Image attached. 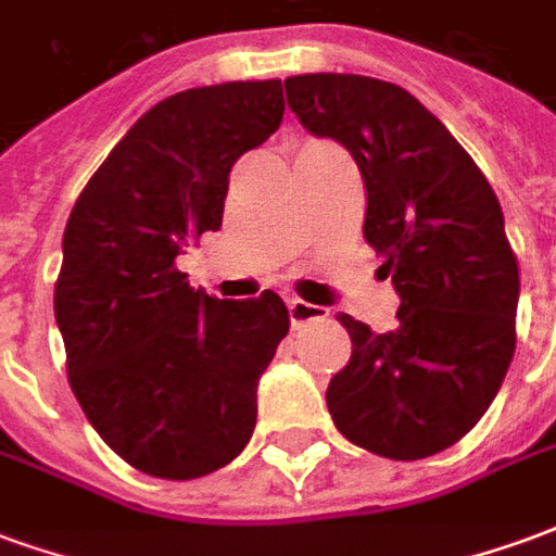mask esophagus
Wrapping results in <instances>:
<instances>
[{
  "instance_id": "esophagus-1",
  "label": "esophagus",
  "mask_w": 556,
  "mask_h": 556,
  "mask_svg": "<svg viewBox=\"0 0 556 556\" xmlns=\"http://www.w3.org/2000/svg\"><path fill=\"white\" fill-rule=\"evenodd\" d=\"M289 318H291V327H294V330H301V327L313 325V321H325L327 309L301 301V298H294V301H289Z\"/></svg>"
}]
</instances>
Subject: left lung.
I'll return each mask as SVG.
<instances>
[{"mask_svg":"<svg viewBox=\"0 0 556 556\" xmlns=\"http://www.w3.org/2000/svg\"><path fill=\"white\" fill-rule=\"evenodd\" d=\"M291 113L357 160L363 238L384 258L402 306L372 333L339 315L351 361L327 387L337 429L396 462L462 441L497 396L515 354L518 258L497 195L422 103L361 74L286 79Z\"/></svg>","mask_w":556,"mask_h":556,"instance_id":"8db88e82","label":"left lung"}]
</instances>
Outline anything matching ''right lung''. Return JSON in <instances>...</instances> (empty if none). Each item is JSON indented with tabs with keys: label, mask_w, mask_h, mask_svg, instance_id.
<instances>
[{
	"label": "right lung",
	"mask_w": 556,
	"mask_h": 556,
	"mask_svg": "<svg viewBox=\"0 0 556 556\" xmlns=\"http://www.w3.org/2000/svg\"><path fill=\"white\" fill-rule=\"evenodd\" d=\"M282 113L279 79L178 91L127 130L67 217L53 298L67 381L106 446L148 477H205L253 438L289 309L274 291L202 294L175 258L223 226L235 160Z\"/></svg>",
	"instance_id": "right-lung-1"
}]
</instances>
